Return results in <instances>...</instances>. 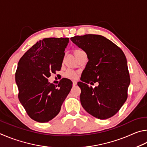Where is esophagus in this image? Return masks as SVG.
Returning <instances> with one entry per match:
<instances>
[{
	"mask_svg": "<svg viewBox=\"0 0 147 147\" xmlns=\"http://www.w3.org/2000/svg\"><path fill=\"white\" fill-rule=\"evenodd\" d=\"M76 84H77V82H76V81H74V82H73V86H75L76 85Z\"/></svg>",
	"mask_w": 147,
	"mask_h": 147,
	"instance_id": "obj_1",
	"label": "esophagus"
}]
</instances>
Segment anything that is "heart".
I'll use <instances>...</instances> for the list:
<instances>
[{"label":"heart","mask_w":147,"mask_h":147,"mask_svg":"<svg viewBox=\"0 0 147 147\" xmlns=\"http://www.w3.org/2000/svg\"><path fill=\"white\" fill-rule=\"evenodd\" d=\"M81 51H83V50H80V49H75V50H73V53L76 57L78 55V54H79V53H81ZM64 76H65L66 78L73 79V80H75V79H76L78 78V73L76 72L75 71L71 70V69H68V70H67L65 72V74H64Z\"/></svg>","instance_id":"obj_1"}]
</instances>
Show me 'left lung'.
I'll use <instances>...</instances> for the list:
<instances>
[{
	"mask_svg": "<svg viewBox=\"0 0 147 147\" xmlns=\"http://www.w3.org/2000/svg\"><path fill=\"white\" fill-rule=\"evenodd\" d=\"M70 39L85 51L88 59L82 81L78 83L82 107L92 116L109 119L117 114L128 97L130 78L125 54L99 35H77ZM96 82L99 85L94 89L87 84Z\"/></svg>",
	"mask_w": 147,
	"mask_h": 147,
	"instance_id": "8db88e82",
	"label": "left lung"
}]
</instances>
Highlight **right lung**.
Segmentation results:
<instances>
[{"label":"right lung","mask_w":147,"mask_h":147,"mask_svg":"<svg viewBox=\"0 0 147 147\" xmlns=\"http://www.w3.org/2000/svg\"><path fill=\"white\" fill-rule=\"evenodd\" d=\"M69 38H45L35 44L18 63L15 81L18 97L29 117L46 123L53 119L72 87V82L63 78L57 86L48 78L61 70L64 50Z\"/></svg>","instance_id":"add662e5"}]
</instances>
